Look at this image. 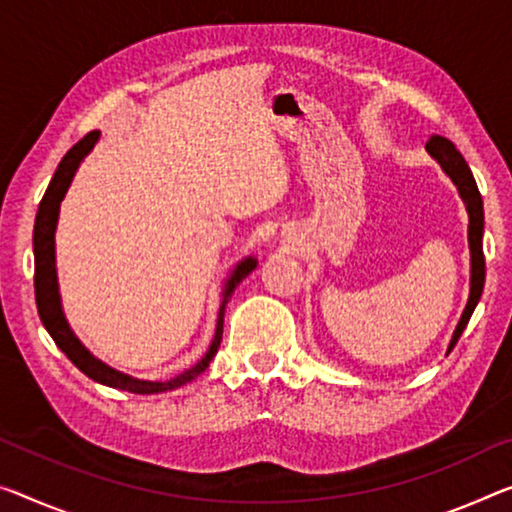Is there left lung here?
<instances>
[{"label": "left lung", "mask_w": 512, "mask_h": 512, "mask_svg": "<svg viewBox=\"0 0 512 512\" xmlns=\"http://www.w3.org/2000/svg\"><path fill=\"white\" fill-rule=\"evenodd\" d=\"M426 148L430 151L432 157H437L439 164H442L444 171L455 185H458L460 196L467 203V212H469V249H471V290H469V300L465 306V313L455 327L451 345H448V352L455 348L458 338L465 332L467 322L474 313L478 300H481L483 293V283H485V256H483V199L481 192H478V185L474 176H471V169L467 167L465 157L460 155L458 148H455L453 141H448L446 137L432 135L428 139Z\"/></svg>", "instance_id": "8db88e82"}]
</instances>
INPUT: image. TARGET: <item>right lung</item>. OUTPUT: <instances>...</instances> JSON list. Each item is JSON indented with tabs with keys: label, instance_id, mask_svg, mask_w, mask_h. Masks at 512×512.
I'll use <instances>...</instances> for the list:
<instances>
[{
	"label": "right lung",
	"instance_id": "1",
	"mask_svg": "<svg viewBox=\"0 0 512 512\" xmlns=\"http://www.w3.org/2000/svg\"><path fill=\"white\" fill-rule=\"evenodd\" d=\"M98 135L100 132L93 130L70 148V151L64 155V160L59 162L57 171H54V176L50 180V185H47L41 203H38L36 224H34V263H36L34 290H36L38 316H41L45 329L50 332V336L54 338V343L59 345L61 352H64V355L73 361L84 375H89L91 380L105 384V387H114L130 393H162V391L178 389L206 371L210 359L217 355L219 343H222V332H224L226 304H229L235 286H238V283L245 279L251 270H254L256 261L254 258H245V261L235 267L231 279L226 281L224 300H222V306H219L215 338H212V345L208 348L206 357H203L196 366H192L190 371L180 373L178 377H174V380H167V382H146V380H135V377L123 375L119 371H114V368L105 366L102 361H98L80 341H77L75 334L70 332L68 322L64 318V311H61L57 270H54V229H57L59 206L61 201H64V196L70 187V180H73L77 167H80L84 155L89 153L93 144L98 141Z\"/></svg>",
	"mask_w": 512,
	"mask_h": 512
}]
</instances>
